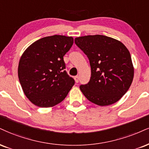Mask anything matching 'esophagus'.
<instances>
[{
  "instance_id": "obj_1",
  "label": "esophagus",
  "mask_w": 149,
  "mask_h": 149,
  "mask_svg": "<svg viewBox=\"0 0 149 149\" xmlns=\"http://www.w3.org/2000/svg\"><path fill=\"white\" fill-rule=\"evenodd\" d=\"M74 80H75V81H76V82H77V83H78V81H79V77H78V76H75L74 77Z\"/></svg>"
}]
</instances>
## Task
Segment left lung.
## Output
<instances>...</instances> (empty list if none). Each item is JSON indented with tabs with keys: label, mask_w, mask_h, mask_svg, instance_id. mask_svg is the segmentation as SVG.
Here are the masks:
<instances>
[{
	"label": "left lung",
	"mask_w": 149,
	"mask_h": 149,
	"mask_svg": "<svg viewBox=\"0 0 149 149\" xmlns=\"http://www.w3.org/2000/svg\"><path fill=\"white\" fill-rule=\"evenodd\" d=\"M75 43L89 60L91 78L80 89L92 103L112 105L127 92L134 76L130 52L119 41L96 35L76 37Z\"/></svg>",
	"instance_id": "left-lung-1"
}]
</instances>
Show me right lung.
<instances>
[{"label": "right lung", "instance_id": "right-lung-1", "mask_svg": "<svg viewBox=\"0 0 149 149\" xmlns=\"http://www.w3.org/2000/svg\"><path fill=\"white\" fill-rule=\"evenodd\" d=\"M73 38L53 35L36 41L19 60L18 76L26 97L41 107L62 102L75 81L65 71L64 55L73 45Z\"/></svg>", "mask_w": 149, "mask_h": 149}]
</instances>
